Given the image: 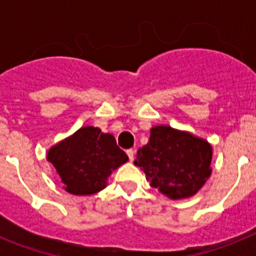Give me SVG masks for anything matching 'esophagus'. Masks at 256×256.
Returning a JSON list of instances; mask_svg holds the SVG:
<instances>
[{
	"mask_svg": "<svg viewBox=\"0 0 256 256\" xmlns=\"http://www.w3.org/2000/svg\"><path fill=\"white\" fill-rule=\"evenodd\" d=\"M126 155H128V158H130V162L134 160V151L133 150H126Z\"/></svg>",
	"mask_w": 256,
	"mask_h": 256,
	"instance_id": "esophagus-1",
	"label": "esophagus"
}]
</instances>
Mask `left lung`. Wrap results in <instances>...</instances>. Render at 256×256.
<instances>
[{
    "instance_id": "8db88e82",
    "label": "left lung",
    "mask_w": 256,
    "mask_h": 256,
    "mask_svg": "<svg viewBox=\"0 0 256 256\" xmlns=\"http://www.w3.org/2000/svg\"><path fill=\"white\" fill-rule=\"evenodd\" d=\"M212 148L204 138L169 126L150 130L148 144L137 151L134 165L140 166L158 188L172 200L196 195L212 174Z\"/></svg>"
}]
</instances>
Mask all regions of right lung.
I'll return each mask as SVG.
<instances>
[{"label":"right lung","mask_w":256,"mask_h":256,"mask_svg":"<svg viewBox=\"0 0 256 256\" xmlns=\"http://www.w3.org/2000/svg\"><path fill=\"white\" fill-rule=\"evenodd\" d=\"M62 188L72 195L87 196L108 186V178L128 156L118 148L114 136L96 126H82L47 151Z\"/></svg>","instance_id":"obj_1"}]
</instances>
